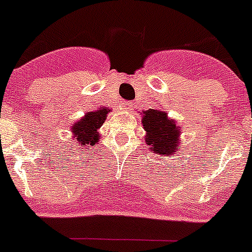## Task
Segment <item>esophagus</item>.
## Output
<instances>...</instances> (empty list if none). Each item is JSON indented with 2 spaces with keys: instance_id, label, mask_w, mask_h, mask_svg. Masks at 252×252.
<instances>
[{
  "instance_id": "obj_1",
  "label": "esophagus",
  "mask_w": 252,
  "mask_h": 252,
  "mask_svg": "<svg viewBox=\"0 0 252 252\" xmlns=\"http://www.w3.org/2000/svg\"><path fill=\"white\" fill-rule=\"evenodd\" d=\"M130 102L128 101H121L120 102V110L121 109H127V107H130Z\"/></svg>"
}]
</instances>
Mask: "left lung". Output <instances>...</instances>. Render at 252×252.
Segmentation results:
<instances>
[{
	"instance_id": "8db88e82",
	"label": "left lung",
	"mask_w": 252,
	"mask_h": 252,
	"mask_svg": "<svg viewBox=\"0 0 252 252\" xmlns=\"http://www.w3.org/2000/svg\"><path fill=\"white\" fill-rule=\"evenodd\" d=\"M140 114V112H138ZM141 122L146 131V145L157 156L171 157L181 147V126L168 117L166 111L157 109L143 110Z\"/></svg>"
}]
</instances>
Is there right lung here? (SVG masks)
Segmentation results:
<instances>
[{
    "label": "right lung",
    "mask_w": 252,
    "mask_h": 252,
    "mask_svg": "<svg viewBox=\"0 0 252 252\" xmlns=\"http://www.w3.org/2000/svg\"><path fill=\"white\" fill-rule=\"evenodd\" d=\"M110 111L111 110L109 107L102 106L94 111H88L78 121L74 122L70 127L71 140L75 142L79 150H88L99 143L101 138L99 130Z\"/></svg>",
    "instance_id": "obj_1"
}]
</instances>
